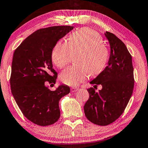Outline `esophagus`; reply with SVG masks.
Returning <instances> with one entry per match:
<instances>
[{"label":"esophagus","mask_w":148,"mask_h":148,"mask_svg":"<svg viewBox=\"0 0 148 148\" xmlns=\"http://www.w3.org/2000/svg\"><path fill=\"white\" fill-rule=\"evenodd\" d=\"M77 90H78V87H71V91L72 92H75Z\"/></svg>","instance_id":"obj_1"}]
</instances>
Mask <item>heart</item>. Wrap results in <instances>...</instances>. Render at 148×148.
<instances>
[{
  "instance_id": "b5f03b06",
  "label": "heart",
  "mask_w": 148,
  "mask_h": 148,
  "mask_svg": "<svg viewBox=\"0 0 148 148\" xmlns=\"http://www.w3.org/2000/svg\"><path fill=\"white\" fill-rule=\"evenodd\" d=\"M76 65L63 71L61 80L65 85L76 86L87 79L89 74L96 75L107 63L108 50L101 35L94 30L83 28L73 32L68 42L59 41L52 51V60L59 68H63L76 55Z\"/></svg>"
}]
</instances>
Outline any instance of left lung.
<instances>
[{
    "label": "left lung",
    "mask_w": 148,
    "mask_h": 148,
    "mask_svg": "<svg viewBox=\"0 0 148 148\" xmlns=\"http://www.w3.org/2000/svg\"><path fill=\"white\" fill-rule=\"evenodd\" d=\"M109 42L111 53L108 65L90 82L93 87L101 85L98 92L93 87L87 89L89 98L84 106L86 117L99 126L115 121L124 111L134 88L132 56L126 45L113 33H104Z\"/></svg>",
    "instance_id": "left-lung-1"
}]
</instances>
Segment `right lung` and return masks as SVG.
I'll list each match as a JSON object with an SVG mask.
<instances>
[{
	"label": "right lung",
	"mask_w": 148,
	"mask_h": 148,
	"mask_svg": "<svg viewBox=\"0 0 148 148\" xmlns=\"http://www.w3.org/2000/svg\"><path fill=\"white\" fill-rule=\"evenodd\" d=\"M73 29L55 26L39 29L14 51L10 77L12 95L23 115L39 126H49L58 121L59 100L70 91L65 85L51 91L46 82L55 83L57 73L52 68V49Z\"/></svg>",
	"instance_id": "add662e5"
}]
</instances>
